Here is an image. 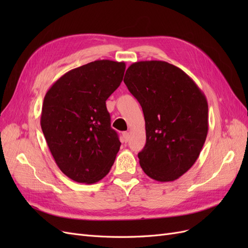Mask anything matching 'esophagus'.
Returning a JSON list of instances; mask_svg holds the SVG:
<instances>
[{
	"mask_svg": "<svg viewBox=\"0 0 248 248\" xmlns=\"http://www.w3.org/2000/svg\"><path fill=\"white\" fill-rule=\"evenodd\" d=\"M122 140H123V142H127L129 140V133L128 132H123L122 134Z\"/></svg>",
	"mask_w": 248,
	"mask_h": 248,
	"instance_id": "1",
	"label": "esophagus"
}]
</instances>
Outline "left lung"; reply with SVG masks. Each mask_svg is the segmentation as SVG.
<instances>
[{"label": "left lung", "mask_w": 248, "mask_h": 248, "mask_svg": "<svg viewBox=\"0 0 248 248\" xmlns=\"http://www.w3.org/2000/svg\"><path fill=\"white\" fill-rule=\"evenodd\" d=\"M124 82L145 117L140 168L156 181H174L193 166L205 144L206 96L183 70L163 61L131 64Z\"/></svg>", "instance_id": "obj_1"}]
</instances>
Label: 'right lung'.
<instances>
[{
  "label": "right lung",
  "instance_id": "obj_1",
  "mask_svg": "<svg viewBox=\"0 0 248 248\" xmlns=\"http://www.w3.org/2000/svg\"><path fill=\"white\" fill-rule=\"evenodd\" d=\"M124 62L97 60L65 73L46 94L41 128L59 169L78 183L106 177L121 142L106 101L121 84Z\"/></svg>",
  "mask_w": 248,
  "mask_h": 248
}]
</instances>
